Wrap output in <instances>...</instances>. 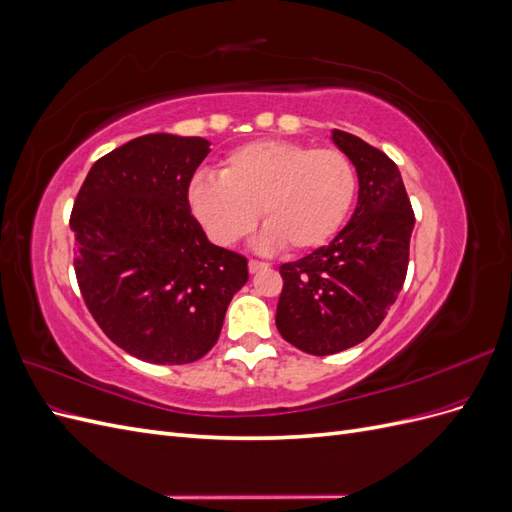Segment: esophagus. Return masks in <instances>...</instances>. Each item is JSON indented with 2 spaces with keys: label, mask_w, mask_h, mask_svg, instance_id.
Listing matches in <instances>:
<instances>
[{
  "label": "esophagus",
  "mask_w": 512,
  "mask_h": 512,
  "mask_svg": "<svg viewBox=\"0 0 512 512\" xmlns=\"http://www.w3.org/2000/svg\"><path fill=\"white\" fill-rule=\"evenodd\" d=\"M247 267H250V273H258V271L269 269L267 262H258V260H250V262H247Z\"/></svg>",
  "instance_id": "obj_1"
}]
</instances>
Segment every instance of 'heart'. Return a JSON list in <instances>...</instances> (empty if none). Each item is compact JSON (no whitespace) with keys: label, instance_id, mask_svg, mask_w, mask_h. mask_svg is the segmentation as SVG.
I'll return each mask as SVG.
<instances>
[{"label":"heart","instance_id":"1","mask_svg":"<svg viewBox=\"0 0 512 512\" xmlns=\"http://www.w3.org/2000/svg\"><path fill=\"white\" fill-rule=\"evenodd\" d=\"M356 194V173L339 149L294 141H254L224 160L222 177L196 175L188 198L215 243L230 245L260 220V243L307 252L344 224Z\"/></svg>","mask_w":512,"mask_h":512}]
</instances>
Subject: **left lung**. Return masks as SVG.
Masks as SVG:
<instances>
[{
    "mask_svg": "<svg viewBox=\"0 0 512 512\" xmlns=\"http://www.w3.org/2000/svg\"><path fill=\"white\" fill-rule=\"evenodd\" d=\"M359 175V203L337 237L280 267L275 324L288 344L327 356L361 344L384 320L408 273L414 211L397 164L363 138L333 130Z\"/></svg>",
    "mask_w": 512,
    "mask_h": 512,
    "instance_id": "8db88e82",
    "label": "left lung"
}]
</instances>
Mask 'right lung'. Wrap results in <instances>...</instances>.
Listing matches in <instances>:
<instances>
[{
  "label": "right lung",
  "instance_id": "right-lung-1",
  "mask_svg": "<svg viewBox=\"0 0 512 512\" xmlns=\"http://www.w3.org/2000/svg\"><path fill=\"white\" fill-rule=\"evenodd\" d=\"M207 138L145 134L102 156L76 194L74 273L113 344L156 365L215 346L247 260L209 243L188 190Z\"/></svg>",
  "mask_w": 512,
  "mask_h": 512
}]
</instances>
